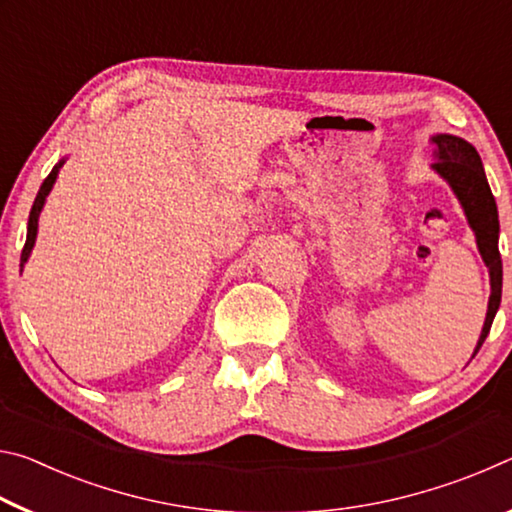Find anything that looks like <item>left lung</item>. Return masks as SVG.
<instances>
[{"mask_svg":"<svg viewBox=\"0 0 512 512\" xmlns=\"http://www.w3.org/2000/svg\"><path fill=\"white\" fill-rule=\"evenodd\" d=\"M433 158L436 162L431 164V169L438 173L440 178H445L449 187L454 189V194L463 205V212L467 216V223L474 230L476 246L483 257L485 266L490 271V300H488V314H485V323L481 329L479 343H476L474 354L488 336L492 320L499 309L501 302V255H499V214L495 196L490 192L488 178H485L483 162L470 142L461 140L456 135H433ZM472 354V357H474Z\"/></svg>","mask_w":512,"mask_h":512,"instance_id":"obj_1","label":"left lung"}]
</instances>
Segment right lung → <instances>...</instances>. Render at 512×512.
<instances>
[{
    "mask_svg": "<svg viewBox=\"0 0 512 512\" xmlns=\"http://www.w3.org/2000/svg\"><path fill=\"white\" fill-rule=\"evenodd\" d=\"M65 164V160H60L54 169H51V173L49 176L45 178V183L40 185V192H38V196H36V201H33V207H31V214H29V228H27V244H24V248H22V257H20V266L24 268V264H27V259H29V255H31V250H33V244H36V235H38V216H40V212H42V205H45V201H47V196H49V192H51V187H54V183H56V176H58V169L63 167Z\"/></svg>",
    "mask_w": 512,
    "mask_h": 512,
    "instance_id": "obj_1",
    "label": "right lung"
}]
</instances>
